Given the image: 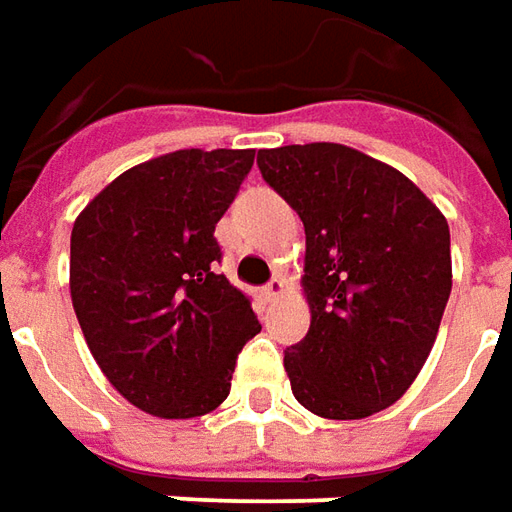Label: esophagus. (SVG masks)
<instances>
[{"label": "esophagus", "instance_id": "obj_1", "mask_svg": "<svg viewBox=\"0 0 512 512\" xmlns=\"http://www.w3.org/2000/svg\"><path fill=\"white\" fill-rule=\"evenodd\" d=\"M281 292H284V281H281V278H273V281H270V284L262 290V295H264V301H276Z\"/></svg>", "mask_w": 512, "mask_h": 512}]
</instances>
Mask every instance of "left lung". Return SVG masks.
I'll return each instance as SVG.
<instances>
[{"label": "left lung", "mask_w": 512, "mask_h": 512, "mask_svg": "<svg viewBox=\"0 0 512 512\" xmlns=\"http://www.w3.org/2000/svg\"><path fill=\"white\" fill-rule=\"evenodd\" d=\"M306 231L312 323L287 348L292 396L331 421L387 410L435 345L451 292L449 222L390 164L334 142L259 150Z\"/></svg>", "instance_id": "1"}]
</instances>
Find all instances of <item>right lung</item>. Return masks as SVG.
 Returning a JSON list of instances; mask_svg holds the SVG:
<instances>
[{
  "instance_id": "add662e5",
  "label": "right lung",
  "mask_w": 512,
  "mask_h": 512,
  "mask_svg": "<svg viewBox=\"0 0 512 512\" xmlns=\"http://www.w3.org/2000/svg\"><path fill=\"white\" fill-rule=\"evenodd\" d=\"M256 150H175L130 167L77 214L69 290L105 379L142 412L197 418L228 398L262 326L217 273L214 225Z\"/></svg>"
}]
</instances>
